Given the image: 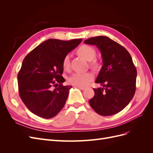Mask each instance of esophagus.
Masks as SVG:
<instances>
[{
    "label": "esophagus",
    "instance_id": "1",
    "mask_svg": "<svg viewBox=\"0 0 153 153\" xmlns=\"http://www.w3.org/2000/svg\"><path fill=\"white\" fill-rule=\"evenodd\" d=\"M77 87L78 89H80L81 90H84L85 89V87H80V86H77Z\"/></svg>",
    "mask_w": 153,
    "mask_h": 153
}]
</instances>
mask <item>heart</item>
<instances>
[{"instance_id":"heart-1","label":"heart","mask_w":153,"mask_h":153,"mask_svg":"<svg viewBox=\"0 0 153 153\" xmlns=\"http://www.w3.org/2000/svg\"><path fill=\"white\" fill-rule=\"evenodd\" d=\"M77 52L84 59L89 61H92L96 57V51L91 46L84 45L78 48ZM91 65L94 68H98L100 64L97 61L92 62ZM70 66V57L69 55H66L64 57L62 61V66L64 69H68ZM94 79V75L91 72L80 73L76 72L73 73L69 77L68 82L69 84L80 87H85L89 84Z\"/></svg>"}]
</instances>
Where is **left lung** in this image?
<instances>
[{"instance_id":"obj_1","label":"left lung","mask_w":153,"mask_h":153,"mask_svg":"<svg viewBox=\"0 0 153 153\" xmlns=\"http://www.w3.org/2000/svg\"><path fill=\"white\" fill-rule=\"evenodd\" d=\"M85 44L100 50L103 66L96 80L102 88L93 89L89 105L96 113L109 116L121 112L130 102L136 89L137 69L127 50L106 36L92 37Z\"/></svg>"}]
</instances>
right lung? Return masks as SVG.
I'll list each match as a JSON object with an SVG mask.
<instances>
[{
  "instance_id": "add662e5",
  "label": "right lung",
  "mask_w": 153,
  "mask_h": 153,
  "mask_svg": "<svg viewBox=\"0 0 153 153\" xmlns=\"http://www.w3.org/2000/svg\"><path fill=\"white\" fill-rule=\"evenodd\" d=\"M82 41L49 39L26 55L18 74V92L31 112L50 119L62 109L72 87L62 85V61Z\"/></svg>"
}]
</instances>
